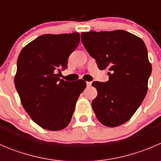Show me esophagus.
<instances>
[{
	"mask_svg": "<svg viewBox=\"0 0 161 161\" xmlns=\"http://www.w3.org/2000/svg\"><path fill=\"white\" fill-rule=\"evenodd\" d=\"M86 85H87V87H90V86H91V85H92V82H86Z\"/></svg>",
	"mask_w": 161,
	"mask_h": 161,
	"instance_id": "1",
	"label": "esophagus"
}]
</instances>
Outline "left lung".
Listing matches in <instances>:
<instances>
[{
  "label": "left lung",
  "instance_id": "8db88e82",
  "mask_svg": "<svg viewBox=\"0 0 161 161\" xmlns=\"http://www.w3.org/2000/svg\"><path fill=\"white\" fill-rule=\"evenodd\" d=\"M82 44L100 70L108 71L109 80L93 82L97 97L92 109L101 124L117 127L137 111L148 90L152 71L142 40L125 30L81 33Z\"/></svg>",
  "mask_w": 161,
  "mask_h": 161
}]
</instances>
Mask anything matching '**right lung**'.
I'll list each match as a JSON object with an SVG mask.
<instances>
[{"instance_id": "right-lung-1", "label": "right lung", "mask_w": 161, "mask_h": 161, "mask_svg": "<svg viewBox=\"0 0 161 161\" xmlns=\"http://www.w3.org/2000/svg\"><path fill=\"white\" fill-rule=\"evenodd\" d=\"M79 41V32L44 34L19 53L14 86L27 114L47 130L59 131L69 125L78 98L86 86L82 79H60Z\"/></svg>"}]
</instances>
